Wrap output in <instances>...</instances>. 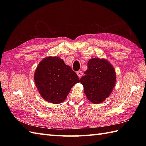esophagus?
<instances>
[{
	"mask_svg": "<svg viewBox=\"0 0 146 146\" xmlns=\"http://www.w3.org/2000/svg\"><path fill=\"white\" fill-rule=\"evenodd\" d=\"M77 75H78V77L79 78H81V77L82 76V75H83V72L82 71H77Z\"/></svg>",
	"mask_w": 146,
	"mask_h": 146,
	"instance_id": "34e87169",
	"label": "esophagus"
}]
</instances>
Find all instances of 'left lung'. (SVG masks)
I'll list each match as a JSON object with an SVG mask.
<instances>
[{"label": "left lung", "mask_w": 146, "mask_h": 146, "mask_svg": "<svg viewBox=\"0 0 146 146\" xmlns=\"http://www.w3.org/2000/svg\"><path fill=\"white\" fill-rule=\"evenodd\" d=\"M80 79L88 100L100 104L110 95L116 81L115 71L105 60L95 58L88 62V69Z\"/></svg>", "instance_id": "8db88e82"}]
</instances>
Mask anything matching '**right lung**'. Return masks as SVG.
I'll use <instances>...</instances> for the list:
<instances>
[{
    "mask_svg": "<svg viewBox=\"0 0 146 146\" xmlns=\"http://www.w3.org/2000/svg\"><path fill=\"white\" fill-rule=\"evenodd\" d=\"M35 81L42 97L58 104L65 100L71 87L80 82V80L63 60L49 56L42 60L37 67Z\"/></svg>",
    "mask_w": 146,
    "mask_h": 146,
    "instance_id": "obj_1",
    "label": "right lung"
}]
</instances>
